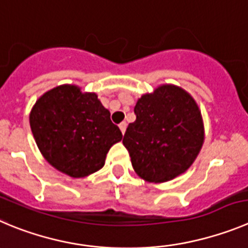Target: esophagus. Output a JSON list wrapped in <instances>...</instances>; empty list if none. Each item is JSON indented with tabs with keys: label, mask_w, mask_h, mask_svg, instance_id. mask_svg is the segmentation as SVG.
I'll list each match as a JSON object with an SVG mask.
<instances>
[{
	"label": "esophagus",
	"mask_w": 248,
	"mask_h": 248,
	"mask_svg": "<svg viewBox=\"0 0 248 248\" xmlns=\"http://www.w3.org/2000/svg\"><path fill=\"white\" fill-rule=\"evenodd\" d=\"M119 127H120V129H121L122 135H124V132H126V128H127L126 122H121V124H119Z\"/></svg>",
	"instance_id": "esophagus-1"
}]
</instances>
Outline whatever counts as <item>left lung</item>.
<instances>
[{"instance_id":"1","label":"left lung","mask_w":248,"mask_h":248,"mask_svg":"<svg viewBox=\"0 0 248 248\" xmlns=\"http://www.w3.org/2000/svg\"><path fill=\"white\" fill-rule=\"evenodd\" d=\"M136 121L124 136L132 166L140 179L165 182L193 164L204 142L197 103L186 90L164 84L138 99Z\"/></svg>"}]
</instances>
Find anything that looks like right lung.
<instances>
[{
    "label": "right lung",
    "instance_id": "add662e5",
    "mask_svg": "<svg viewBox=\"0 0 248 248\" xmlns=\"http://www.w3.org/2000/svg\"><path fill=\"white\" fill-rule=\"evenodd\" d=\"M30 128L50 165L79 179L100 170L122 133L95 93L59 85L46 92L30 111Z\"/></svg>",
    "mask_w": 248,
    "mask_h": 248
}]
</instances>
